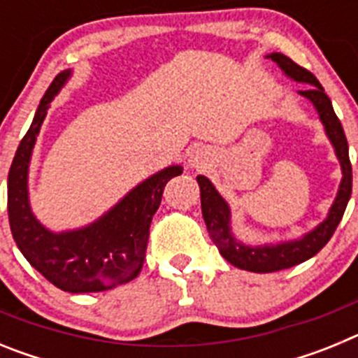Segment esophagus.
I'll list each match as a JSON object with an SVG mask.
<instances>
[{"label":"esophagus","instance_id":"34e87169","mask_svg":"<svg viewBox=\"0 0 358 358\" xmlns=\"http://www.w3.org/2000/svg\"><path fill=\"white\" fill-rule=\"evenodd\" d=\"M210 163H211V152L208 150L206 147L197 145V147H194L188 152V164L192 166V169L195 170L206 169Z\"/></svg>","mask_w":358,"mask_h":358}]
</instances>
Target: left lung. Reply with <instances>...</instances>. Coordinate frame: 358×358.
<instances>
[{"label":"left lung","instance_id":"obj_1","mask_svg":"<svg viewBox=\"0 0 358 358\" xmlns=\"http://www.w3.org/2000/svg\"><path fill=\"white\" fill-rule=\"evenodd\" d=\"M267 59L276 62L289 78L306 84L297 93L310 100L317 110L319 120L324 125V132H327L330 143L334 145L335 156L341 163L343 179H341L337 197H335L334 204L328 211V217L314 229L305 233L301 238L265 243V245H248V243L236 240L233 231H231V208L226 199L218 194L217 188L211 185L208 177L197 176V182L201 186L202 217H204L211 240L218 248V252L231 265L243 268V271H251V273H276V271H283V268L303 264L308 258L317 255L327 245L328 240L331 238V235L339 226L341 218L346 211L348 201L352 197L353 182L346 136H344L343 125L335 115L334 106H331L328 94L322 90V85L308 69L297 66L292 59H289L283 53H271V55H267Z\"/></svg>","mask_w":358,"mask_h":358}]
</instances>
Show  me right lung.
I'll list each match as a JSON object with an SVG mask.
<instances>
[{
	"mask_svg": "<svg viewBox=\"0 0 358 358\" xmlns=\"http://www.w3.org/2000/svg\"><path fill=\"white\" fill-rule=\"evenodd\" d=\"M69 77L71 69L57 75L19 143L6 185L8 222L12 236L28 264L57 289L71 294L102 292L129 283L140 274L152 217L159 208L166 182L181 176L182 166H166L145 179L107 213L85 227L61 233L44 227L31 213L28 169L50 103Z\"/></svg>",
	"mask_w": 358,
	"mask_h": 358,
	"instance_id": "right-lung-1",
	"label": "right lung"
}]
</instances>
